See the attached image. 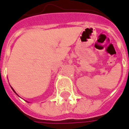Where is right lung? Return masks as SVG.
Returning a JSON list of instances; mask_svg holds the SVG:
<instances>
[{"mask_svg":"<svg viewBox=\"0 0 129 129\" xmlns=\"http://www.w3.org/2000/svg\"><path fill=\"white\" fill-rule=\"evenodd\" d=\"M11 88H12V89H13V88H12V87H11ZM13 91H14V92H15V90H13ZM15 93H16V92H15Z\"/></svg>","mask_w":129,"mask_h":129,"instance_id":"right-lung-1","label":"right lung"}]
</instances>
